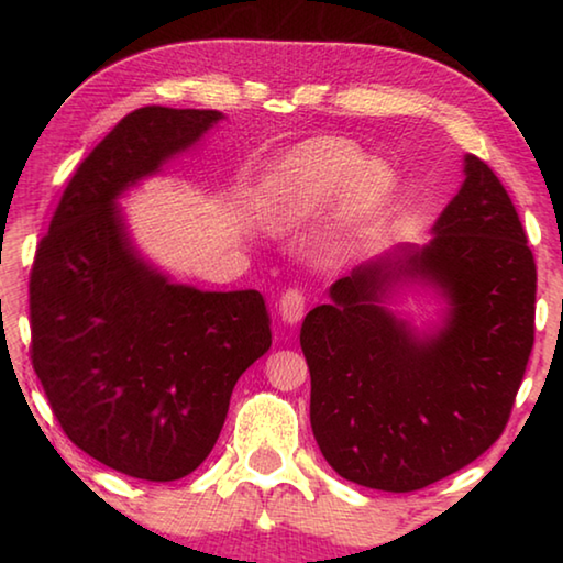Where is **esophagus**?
<instances>
[{
    "label": "esophagus",
    "instance_id": "34e87169",
    "mask_svg": "<svg viewBox=\"0 0 563 563\" xmlns=\"http://www.w3.org/2000/svg\"><path fill=\"white\" fill-rule=\"evenodd\" d=\"M305 316V292L300 288H288L280 298V318L288 322V325H295L300 322Z\"/></svg>",
    "mask_w": 563,
    "mask_h": 563
}]
</instances>
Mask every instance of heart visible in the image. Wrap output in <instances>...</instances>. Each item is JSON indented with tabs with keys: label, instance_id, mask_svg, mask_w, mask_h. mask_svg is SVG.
<instances>
[{
	"label": "heart",
	"instance_id": "obj_1",
	"mask_svg": "<svg viewBox=\"0 0 563 563\" xmlns=\"http://www.w3.org/2000/svg\"><path fill=\"white\" fill-rule=\"evenodd\" d=\"M338 231L332 245H347L367 233L393 196L395 176L383 161H362L347 139H310L290 148L263 178L261 218L275 233H288L318 218L338 201Z\"/></svg>",
	"mask_w": 563,
	"mask_h": 563
}]
</instances>
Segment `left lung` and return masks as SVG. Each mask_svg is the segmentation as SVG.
Instances as JSON below:
<instances>
[{"label":"left lung","mask_w":563,"mask_h":563,"mask_svg":"<svg viewBox=\"0 0 563 563\" xmlns=\"http://www.w3.org/2000/svg\"><path fill=\"white\" fill-rule=\"evenodd\" d=\"M405 258L362 265L305 316L310 424L342 479L417 492L472 464L499 440L533 347L537 263L507 188L476 156ZM402 274L441 285L448 328L417 341L378 305Z\"/></svg>","instance_id":"1"}]
</instances>
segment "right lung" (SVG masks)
Wrapping results in <instances>:
<instances>
[{
	"label": "right lung",
	"mask_w": 563,
	"mask_h": 563,
	"mask_svg": "<svg viewBox=\"0 0 563 563\" xmlns=\"http://www.w3.org/2000/svg\"><path fill=\"white\" fill-rule=\"evenodd\" d=\"M218 111L123 117L64 188L30 275L32 365L64 434L93 460L174 482L211 454L233 387L271 347L258 290L203 292L136 258L117 196L194 146Z\"/></svg>",
	"instance_id": "1"
}]
</instances>
